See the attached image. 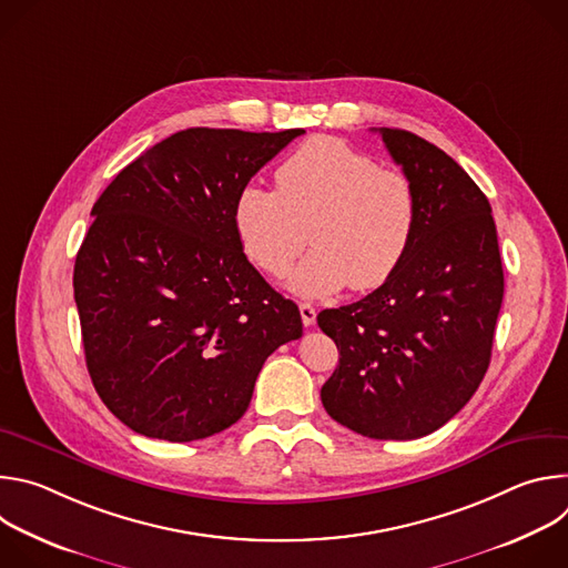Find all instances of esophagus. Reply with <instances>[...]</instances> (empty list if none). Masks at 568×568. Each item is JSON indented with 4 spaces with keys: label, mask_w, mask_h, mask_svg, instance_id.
Returning a JSON list of instances; mask_svg holds the SVG:
<instances>
[{
    "label": "esophagus",
    "mask_w": 568,
    "mask_h": 568,
    "mask_svg": "<svg viewBox=\"0 0 568 568\" xmlns=\"http://www.w3.org/2000/svg\"><path fill=\"white\" fill-rule=\"evenodd\" d=\"M298 310H301V318H303V326H314V321H316V310L310 305V303H301L298 305Z\"/></svg>",
    "instance_id": "obj_1"
}]
</instances>
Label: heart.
<instances>
[{"instance_id":"1","label":"heart","mask_w":568,"mask_h":568,"mask_svg":"<svg viewBox=\"0 0 568 568\" xmlns=\"http://www.w3.org/2000/svg\"><path fill=\"white\" fill-rule=\"evenodd\" d=\"M418 222L412 180L335 136L296 148L276 171V189L250 182L233 202L240 247L281 278L307 242L314 250L290 274L305 298L384 285L407 256Z\"/></svg>"}]
</instances>
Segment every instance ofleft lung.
Returning a JSON list of instances; mask_svg holds the SVG:
<instances>
[{"instance_id":"obj_1","label":"left lung","mask_w":568,"mask_h":568,"mask_svg":"<svg viewBox=\"0 0 568 568\" xmlns=\"http://www.w3.org/2000/svg\"><path fill=\"white\" fill-rule=\"evenodd\" d=\"M377 132L416 189V233L384 285L318 312L339 348L321 402L362 436L412 440L452 420L488 371L504 267L493 206L474 180L414 132Z\"/></svg>"}]
</instances>
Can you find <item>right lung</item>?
<instances>
[{
	"label": "right lung",
	"instance_id": "obj_1",
	"mask_svg": "<svg viewBox=\"0 0 568 568\" xmlns=\"http://www.w3.org/2000/svg\"><path fill=\"white\" fill-rule=\"evenodd\" d=\"M303 132L189 128L97 200L73 298L94 388L132 432L191 443L231 427L265 359L303 335L233 226L240 189Z\"/></svg>",
	"mask_w": 568,
	"mask_h": 568
}]
</instances>
